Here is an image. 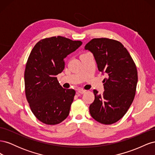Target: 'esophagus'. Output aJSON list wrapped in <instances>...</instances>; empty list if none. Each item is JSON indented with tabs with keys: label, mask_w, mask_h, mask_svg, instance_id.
<instances>
[{
	"label": "esophagus",
	"mask_w": 155,
	"mask_h": 155,
	"mask_svg": "<svg viewBox=\"0 0 155 155\" xmlns=\"http://www.w3.org/2000/svg\"><path fill=\"white\" fill-rule=\"evenodd\" d=\"M85 92H86V91L83 90V89H79V90H78V93L81 94H84Z\"/></svg>",
	"instance_id": "esophagus-1"
}]
</instances>
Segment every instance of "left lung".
<instances>
[{
	"mask_svg": "<svg viewBox=\"0 0 155 155\" xmlns=\"http://www.w3.org/2000/svg\"><path fill=\"white\" fill-rule=\"evenodd\" d=\"M85 49L93 54L104 79V92L94 90L95 99L89 107L90 114L98 122L116 123L132 104L138 83V72L133 60L120 42L107 38L93 39Z\"/></svg>",
	"mask_w": 155,
	"mask_h": 155,
	"instance_id": "obj_1",
	"label": "left lung"
}]
</instances>
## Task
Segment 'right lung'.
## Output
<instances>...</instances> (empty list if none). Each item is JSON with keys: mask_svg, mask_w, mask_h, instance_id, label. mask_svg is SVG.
Instances as JSON below:
<instances>
[{"mask_svg": "<svg viewBox=\"0 0 155 155\" xmlns=\"http://www.w3.org/2000/svg\"><path fill=\"white\" fill-rule=\"evenodd\" d=\"M82 45L61 36L41 40L32 49L25 72V93L33 113L41 122L55 125L69 114L76 91L60 85L56 76L64 59Z\"/></svg>", "mask_w": 155, "mask_h": 155, "instance_id": "obj_1", "label": "right lung"}]
</instances>
